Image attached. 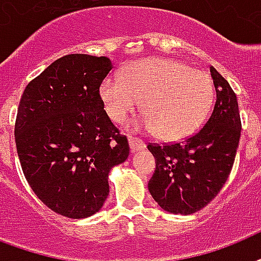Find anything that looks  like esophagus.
<instances>
[{"mask_svg": "<svg viewBox=\"0 0 261 261\" xmlns=\"http://www.w3.org/2000/svg\"><path fill=\"white\" fill-rule=\"evenodd\" d=\"M129 147H130V151L135 153L137 151H140V149H144L145 144L143 141H139L136 139H133V137H129Z\"/></svg>", "mask_w": 261, "mask_h": 261, "instance_id": "1", "label": "esophagus"}]
</instances>
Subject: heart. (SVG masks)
I'll return each mask as SVG.
<instances>
[{"mask_svg":"<svg viewBox=\"0 0 261 261\" xmlns=\"http://www.w3.org/2000/svg\"><path fill=\"white\" fill-rule=\"evenodd\" d=\"M100 98L112 120L121 122L140 108L145 116L135 129L165 140H181L203 125L214 100V84L205 72L166 58H144L130 64L122 76H108Z\"/></svg>","mask_w":261,"mask_h":261,"instance_id":"1","label":"heart"}]
</instances>
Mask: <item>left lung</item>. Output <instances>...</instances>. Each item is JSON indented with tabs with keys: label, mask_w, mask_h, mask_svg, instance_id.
Wrapping results in <instances>:
<instances>
[{
	"label": "left lung",
	"mask_w": 261,
	"mask_h": 261,
	"mask_svg": "<svg viewBox=\"0 0 261 261\" xmlns=\"http://www.w3.org/2000/svg\"><path fill=\"white\" fill-rule=\"evenodd\" d=\"M210 72L217 100L205 125L182 143L148 145L156 163L148 191L167 213L189 215L205 207L233 167L241 136L237 96L214 66Z\"/></svg>",
	"instance_id": "obj_1"
}]
</instances>
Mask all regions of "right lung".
Returning a JSON list of instances; mask_svg holds the SVG:
<instances>
[{
    "label": "right lung",
    "mask_w": 261,
    "mask_h": 261,
    "mask_svg": "<svg viewBox=\"0 0 261 261\" xmlns=\"http://www.w3.org/2000/svg\"><path fill=\"white\" fill-rule=\"evenodd\" d=\"M113 69L108 57L68 54L48 65L23 92L15 125L21 169L51 211L72 219L98 213L109 174L129 156L99 95Z\"/></svg>",
    "instance_id": "right-lung-1"
}]
</instances>
